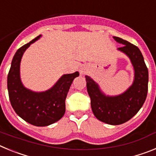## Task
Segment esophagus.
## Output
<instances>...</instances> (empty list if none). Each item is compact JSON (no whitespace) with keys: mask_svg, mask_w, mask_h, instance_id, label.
<instances>
[{"mask_svg":"<svg viewBox=\"0 0 156 156\" xmlns=\"http://www.w3.org/2000/svg\"><path fill=\"white\" fill-rule=\"evenodd\" d=\"M80 71L81 74H85L87 73V68L85 66H81V68H80Z\"/></svg>","mask_w":156,"mask_h":156,"instance_id":"obj_1","label":"esophagus"}]
</instances>
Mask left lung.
<instances>
[{
	"label": "left lung",
	"mask_w": 156,
	"mask_h": 156,
	"mask_svg": "<svg viewBox=\"0 0 156 156\" xmlns=\"http://www.w3.org/2000/svg\"><path fill=\"white\" fill-rule=\"evenodd\" d=\"M113 38L123 44L118 50L126 54L131 61L134 69L133 84L118 96H106L90 76L85 77L90 105L95 117L108 124L119 125L134 116L145 101L148 94V71L142 54L137 46L119 37Z\"/></svg>",
	"instance_id": "left-lung-1"
}]
</instances>
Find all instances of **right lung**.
Wrapping results in <instances>:
<instances>
[{
    "label": "right lung",
    "instance_id": "right-lung-1",
    "mask_svg": "<svg viewBox=\"0 0 156 156\" xmlns=\"http://www.w3.org/2000/svg\"><path fill=\"white\" fill-rule=\"evenodd\" d=\"M41 37H37L16 52L8 75V90L11 105L19 116L34 126H45L57 122L64 115L66 96L79 73L65 74L46 91L34 92L25 87L20 79L22 57L30 44Z\"/></svg>",
    "mask_w": 156,
    "mask_h": 156
}]
</instances>
